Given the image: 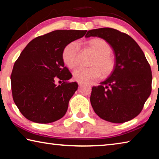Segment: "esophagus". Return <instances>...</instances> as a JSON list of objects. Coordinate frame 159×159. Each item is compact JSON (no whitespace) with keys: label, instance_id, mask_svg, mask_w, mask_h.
<instances>
[{"label":"esophagus","instance_id":"34e87169","mask_svg":"<svg viewBox=\"0 0 159 159\" xmlns=\"http://www.w3.org/2000/svg\"><path fill=\"white\" fill-rule=\"evenodd\" d=\"M78 83H79V85H80V84H82V83L81 82H78Z\"/></svg>","mask_w":159,"mask_h":159}]
</instances>
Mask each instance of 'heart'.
Here are the masks:
<instances>
[{
    "instance_id": "heart-1",
    "label": "heart",
    "mask_w": 159,
    "mask_h": 159,
    "mask_svg": "<svg viewBox=\"0 0 159 159\" xmlns=\"http://www.w3.org/2000/svg\"><path fill=\"white\" fill-rule=\"evenodd\" d=\"M88 45L95 54L91 67H79L73 72L74 79L78 82H88L98 79L101 73L103 76L111 74L115 67V61L111 56L110 45L102 39H94L88 42ZM80 46L79 42L72 41L67 44L62 52L64 62L69 68L76 67L79 62Z\"/></svg>"
}]
</instances>
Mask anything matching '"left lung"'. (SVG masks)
I'll list each match as a JSON object with an SVG mask.
<instances>
[{
    "mask_svg": "<svg viewBox=\"0 0 159 159\" xmlns=\"http://www.w3.org/2000/svg\"><path fill=\"white\" fill-rule=\"evenodd\" d=\"M87 38H101L110 44L116 56L114 71L99 86H93L90 102L102 119L121 123L139 114L152 92L149 62L133 39L112 28L90 30Z\"/></svg>",
    "mask_w": 159,
    "mask_h": 159,
    "instance_id": "1",
    "label": "left lung"
}]
</instances>
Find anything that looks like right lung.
Wrapping results in <instances>:
<instances>
[{"label": "right lung", "mask_w": 159, "mask_h": 159, "mask_svg": "<svg viewBox=\"0 0 159 159\" xmlns=\"http://www.w3.org/2000/svg\"><path fill=\"white\" fill-rule=\"evenodd\" d=\"M86 32L53 31L35 38L21 52L10 76L11 89L15 104L28 120L49 123L65 115L78 83L67 82L72 74L64 66L62 52L67 44ZM56 79L63 83L57 86Z\"/></svg>", "instance_id": "add662e5"}]
</instances>
